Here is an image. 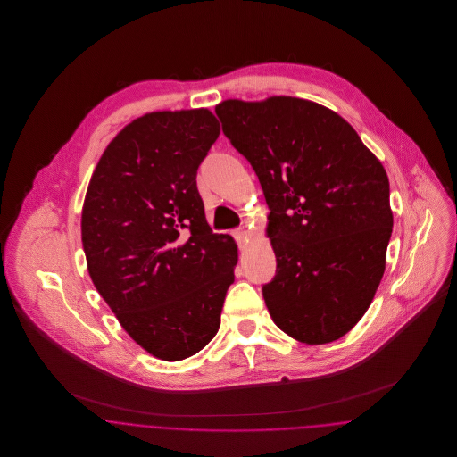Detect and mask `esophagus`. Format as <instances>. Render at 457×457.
Here are the masks:
<instances>
[{
  "label": "esophagus",
  "mask_w": 457,
  "mask_h": 457,
  "mask_svg": "<svg viewBox=\"0 0 457 457\" xmlns=\"http://www.w3.org/2000/svg\"><path fill=\"white\" fill-rule=\"evenodd\" d=\"M233 237H235V239L238 241L239 248H243V246L246 245L248 231H246V229H243V228H239V229H235V231H233Z\"/></svg>",
  "instance_id": "34e87169"
}]
</instances>
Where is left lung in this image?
Masks as SVG:
<instances>
[{"instance_id":"8db88e82","label":"left lung","mask_w":457,"mask_h":457,"mask_svg":"<svg viewBox=\"0 0 457 457\" xmlns=\"http://www.w3.org/2000/svg\"><path fill=\"white\" fill-rule=\"evenodd\" d=\"M222 131L259 176L276 276L262 293L274 324L306 345L343 337L386 270L389 178L337 112L298 97L216 106Z\"/></svg>"}]
</instances>
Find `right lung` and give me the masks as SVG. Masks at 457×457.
Segmentation results:
<instances>
[{"label":"right lung","mask_w":457,"mask_h":457,"mask_svg":"<svg viewBox=\"0 0 457 457\" xmlns=\"http://www.w3.org/2000/svg\"><path fill=\"white\" fill-rule=\"evenodd\" d=\"M209 109L133 120L101 155L82 209L90 279L131 339L179 361L218 334L238 248L212 233L196 170L218 140Z\"/></svg>","instance_id":"1"}]
</instances>
